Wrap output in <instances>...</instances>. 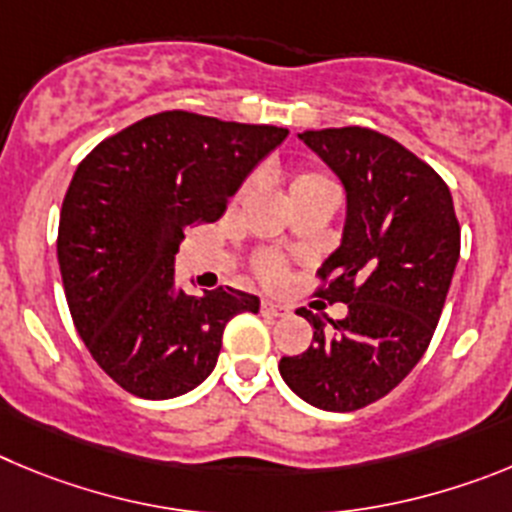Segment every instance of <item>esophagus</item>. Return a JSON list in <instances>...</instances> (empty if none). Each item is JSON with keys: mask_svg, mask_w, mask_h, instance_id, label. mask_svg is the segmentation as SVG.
Instances as JSON below:
<instances>
[{"mask_svg": "<svg viewBox=\"0 0 512 512\" xmlns=\"http://www.w3.org/2000/svg\"><path fill=\"white\" fill-rule=\"evenodd\" d=\"M260 311H262V316L280 319V316H285V313H288V306H280V303H275V301H262Z\"/></svg>", "mask_w": 512, "mask_h": 512, "instance_id": "obj_1", "label": "esophagus"}]
</instances>
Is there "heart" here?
<instances>
[{
  "label": "heart",
  "instance_id": "obj_1",
  "mask_svg": "<svg viewBox=\"0 0 512 512\" xmlns=\"http://www.w3.org/2000/svg\"><path fill=\"white\" fill-rule=\"evenodd\" d=\"M280 178L285 183L290 204H301L306 199H321V196H331V199L339 196L334 178L321 168H316V165H293V168L280 170ZM242 191H247V186H242ZM255 273L262 283L280 285L285 278V265L278 257L260 255L255 260Z\"/></svg>",
  "mask_w": 512,
  "mask_h": 512
}]
</instances>
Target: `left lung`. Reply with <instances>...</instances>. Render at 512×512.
I'll return each instance as SVG.
<instances>
[{
  "instance_id": "8db88e82",
  "label": "left lung",
  "mask_w": 512,
  "mask_h": 512,
  "mask_svg": "<svg viewBox=\"0 0 512 512\" xmlns=\"http://www.w3.org/2000/svg\"><path fill=\"white\" fill-rule=\"evenodd\" d=\"M347 191L342 245L319 267L339 321L298 308L313 344L280 359L288 388L321 411H359L385 398L428 349L459 260L449 186L393 137L367 127L301 132Z\"/></svg>"
}]
</instances>
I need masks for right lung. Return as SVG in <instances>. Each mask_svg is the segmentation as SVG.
<instances>
[{"label": "right lung", "mask_w": 512, "mask_h": 512, "mask_svg": "<svg viewBox=\"0 0 512 512\" xmlns=\"http://www.w3.org/2000/svg\"><path fill=\"white\" fill-rule=\"evenodd\" d=\"M288 137L273 124L160 112L107 137L78 163L58 224V265L73 324L96 365L145 400L211 375L222 334L260 298L176 288L183 229L216 222L252 168Z\"/></svg>", "instance_id": "right-lung-1"}]
</instances>
